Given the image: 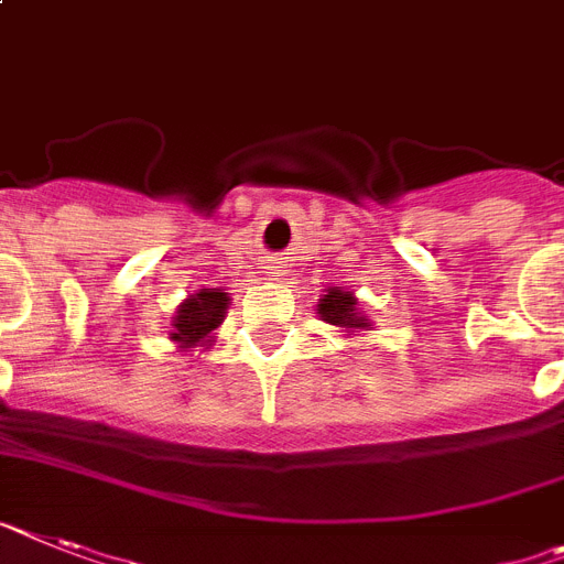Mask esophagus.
<instances>
[{"label": "esophagus", "instance_id": "34e87169", "mask_svg": "<svg viewBox=\"0 0 564 564\" xmlns=\"http://www.w3.org/2000/svg\"><path fill=\"white\" fill-rule=\"evenodd\" d=\"M267 274H269V278H281V274H283V263H269Z\"/></svg>", "mask_w": 564, "mask_h": 564}]
</instances>
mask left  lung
Listing matches in <instances>:
<instances>
[{"instance_id":"left-lung-1","label":"left lung","mask_w":564,"mask_h":564,"mask_svg":"<svg viewBox=\"0 0 564 564\" xmlns=\"http://www.w3.org/2000/svg\"><path fill=\"white\" fill-rule=\"evenodd\" d=\"M318 315L326 324L349 329V333L370 326V321L358 312V301H355L352 292H344L340 286H333V290H326L324 297H318Z\"/></svg>"}]
</instances>
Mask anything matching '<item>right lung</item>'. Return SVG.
<instances>
[{
	"instance_id": "right-lung-1",
	"label": "right lung",
	"mask_w": 564,
	"mask_h": 564,
	"mask_svg": "<svg viewBox=\"0 0 564 564\" xmlns=\"http://www.w3.org/2000/svg\"><path fill=\"white\" fill-rule=\"evenodd\" d=\"M226 310H229V292L224 290H200L188 295L180 304L177 315L172 321L169 338L177 340L180 349L200 347L209 344L212 333L224 324Z\"/></svg>"
}]
</instances>
